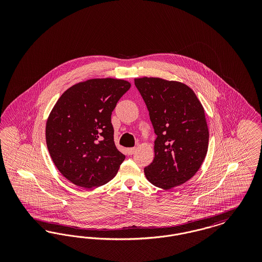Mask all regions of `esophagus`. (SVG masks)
<instances>
[{
	"label": "esophagus",
	"instance_id": "obj_1",
	"mask_svg": "<svg viewBox=\"0 0 262 262\" xmlns=\"http://www.w3.org/2000/svg\"><path fill=\"white\" fill-rule=\"evenodd\" d=\"M126 151H127V154H128V155H133V154L137 151V148H136V147H132V148H128Z\"/></svg>",
	"mask_w": 262,
	"mask_h": 262
}]
</instances>
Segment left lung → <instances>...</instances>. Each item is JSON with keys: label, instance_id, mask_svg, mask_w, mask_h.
<instances>
[{"label": "left lung", "instance_id": "8db88e82", "mask_svg": "<svg viewBox=\"0 0 262 262\" xmlns=\"http://www.w3.org/2000/svg\"><path fill=\"white\" fill-rule=\"evenodd\" d=\"M154 133V159L144 168L155 187L170 189L193 177L203 162L209 133L203 107L186 84L158 77L135 79Z\"/></svg>", "mask_w": 262, "mask_h": 262}]
</instances>
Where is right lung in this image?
Wrapping results in <instances>:
<instances>
[{"instance_id": "1", "label": "right lung", "mask_w": 262, "mask_h": 262, "mask_svg": "<svg viewBox=\"0 0 262 262\" xmlns=\"http://www.w3.org/2000/svg\"><path fill=\"white\" fill-rule=\"evenodd\" d=\"M129 88L123 79H89L64 91L54 106L47 147L60 173L76 186L107 184L125 160L114 142L111 115Z\"/></svg>"}]
</instances>
